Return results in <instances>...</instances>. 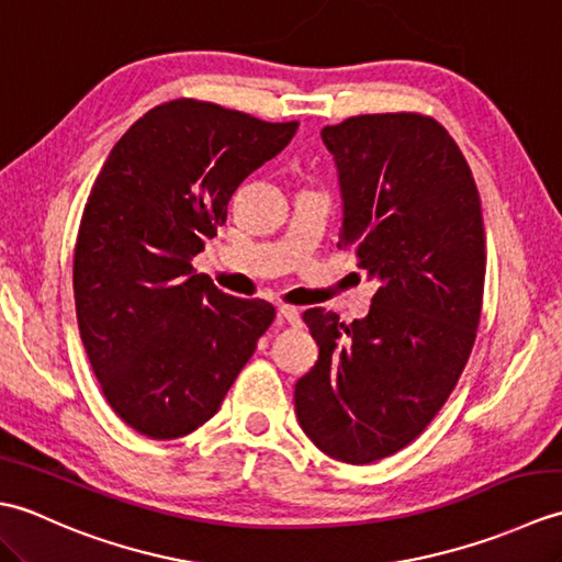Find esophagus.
Listing matches in <instances>:
<instances>
[{
  "mask_svg": "<svg viewBox=\"0 0 562 562\" xmlns=\"http://www.w3.org/2000/svg\"><path fill=\"white\" fill-rule=\"evenodd\" d=\"M278 314L288 321V324H292V326H296L302 321V314H300V308L296 306H288V304H280L278 306Z\"/></svg>",
  "mask_w": 562,
  "mask_h": 562,
  "instance_id": "obj_1",
  "label": "esophagus"
}]
</instances>
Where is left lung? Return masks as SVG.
Returning a JSON list of instances; mask_svg holds the SVG:
<instances>
[{
    "label": "left lung",
    "mask_w": 562,
    "mask_h": 562,
    "mask_svg": "<svg viewBox=\"0 0 562 562\" xmlns=\"http://www.w3.org/2000/svg\"><path fill=\"white\" fill-rule=\"evenodd\" d=\"M321 137L338 166V246L355 248L379 290L350 326L306 308L318 360L296 381L294 411L330 459L372 463L423 435L469 362L485 282L481 198L429 115H355Z\"/></svg>",
    "instance_id": "1"
}]
</instances>
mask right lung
<instances>
[{"instance_id":"add662e5","label":"right lung","mask_w":562,"mask_h":562,"mask_svg":"<svg viewBox=\"0 0 562 562\" xmlns=\"http://www.w3.org/2000/svg\"><path fill=\"white\" fill-rule=\"evenodd\" d=\"M296 127L176 99L142 115L97 176L75 246L79 336L105 401L139 435L205 425L270 328L272 304L224 294L190 260Z\"/></svg>"}]
</instances>
